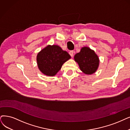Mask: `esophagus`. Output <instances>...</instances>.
Segmentation results:
<instances>
[{
	"instance_id": "34e87169",
	"label": "esophagus",
	"mask_w": 130,
	"mask_h": 130,
	"mask_svg": "<svg viewBox=\"0 0 130 130\" xmlns=\"http://www.w3.org/2000/svg\"><path fill=\"white\" fill-rule=\"evenodd\" d=\"M69 53L71 57H72V56H73V55H74V51H71L69 52Z\"/></svg>"
}]
</instances>
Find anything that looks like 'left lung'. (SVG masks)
I'll return each mask as SVG.
<instances>
[{"mask_svg": "<svg viewBox=\"0 0 130 130\" xmlns=\"http://www.w3.org/2000/svg\"><path fill=\"white\" fill-rule=\"evenodd\" d=\"M74 60L80 70L86 75L95 73L100 63L99 58L94 51L87 46L83 47L79 52L75 55Z\"/></svg>", "mask_w": 130, "mask_h": 130, "instance_id": "8db88e82", "label": "left lung"}]
</instances>
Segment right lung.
<instances>
[{"label":"right lung","mask_w":130,"mask_h":130,"mask_svg":"<svg viewBox=\"0 0 130 130\" xmlns=\"http://www.w3.org/2000/svg\"><path fill=\"white\" fill-rule=\"evenodd\" d=\"M70 58L68 52L59 46L48 45L39 52L36 59L38 69L43 74L54 76L61 69L63 63Z\"/></svg>","instance_id":"1"}]
</instances>
